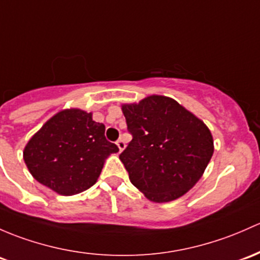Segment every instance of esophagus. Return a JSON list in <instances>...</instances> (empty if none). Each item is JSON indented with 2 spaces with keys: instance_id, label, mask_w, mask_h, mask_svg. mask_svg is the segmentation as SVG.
I'll use <instances>...</instances> for the list:
<instances>
[{
  "instance_id": "obj_1",
  "label": "esophagus",
  "mask_w": 260,
  "mask_h": 260,
  "mask_svg": "<svg viewBox=\"0 0 260 260\" xmlns=\"http://www.w3.org/2000/svg\"><path fill=\"white\" fill-rule=\"evenodd\" d=\"M116 144H117V147L119 148V152H122L123 149H124L125 144H124V142H123V139H118V141L116 142Z\"/></svg>"
}]
</instances>
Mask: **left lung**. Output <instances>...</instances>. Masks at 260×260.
<instances>
[{
	"mask_svg": "<svg viewBox=\"0 0 260 260\" xmlns=\"http://www.w3.org/2000/svg\"><path fill=\"white\" fill-rule=\"evenodd\" d=\"M122 112L133 138L119 159L132 184L155 203L184 196L203 176L214 152L209 128L166 95L122 105Z\"/></svg>",
	"mask_w": 260,
	"mask_h": 260,
	"instance_id": "obj_1",
	"label": "left lung"
}]
</instances>
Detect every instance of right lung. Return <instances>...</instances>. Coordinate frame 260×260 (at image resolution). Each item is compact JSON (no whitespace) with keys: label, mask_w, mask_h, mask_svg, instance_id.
I'll return each mask as SVG.
<instances>
[{"label":"right lung","mask_w":260,"mask_h":260,"mask_svg":"<svg viewBox=\"0 0 260 260\" xmlns=\"http://www.w3.org/2000/svg\"><path fill=\"white\" fill-rule=\"evenodd\" d=\"M106 127L78 108L54 114L23 149L29 173L61 196H73L97 182L106 158L119 151L105 137Z\"/></svg>","instance_id":"1"}]
</instances>
